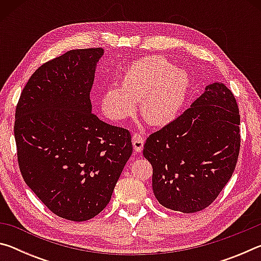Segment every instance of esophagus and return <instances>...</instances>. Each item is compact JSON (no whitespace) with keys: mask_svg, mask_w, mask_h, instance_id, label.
<instances>
[{"mask_svg":"<svg viewBox=\"0 0 261 261\" xmlns=\"http://www.w3.org/2000/svg\"><path fill=\"white\" fill-rule=\"evenodd\" d=\"M144 137L139 135V134H135L132 136V145H134L135 147V151L137 153H140L143 151V147H144Z\"/></svg>","mask_w":261,"mask_h":261,"instance_id":"obj_1","label":"esophagus"}]
</instances>
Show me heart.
I'll return each instance as SVG.
<instances>
[{"label":"heart","instance_id":"b5f03b06","mask_svg":"<svg viewBox=\"0 0 261 261\" xmlns=\"http://www.w3.org/2000/svg\"><path fill=\"white\" fill-rule=\"evenodd\" d=\"M191 87L187 70L163 56L144 57L129 65L114 86L101 95V107L110 120L131 116L139 102L140 115L152 125H166L178 117Z\"/></svg>","mask_w":261,"mask_h":261}]
</instances>
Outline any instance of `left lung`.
Listing matches in <instances>:
<instances>
[{"instance_id":"obj_1","label":"left lung","mask_w":261,"mask_h":261,"mask_svg":"<svg viewBox=\"0 0 261 261\" xmlns=\"http://www.w3.org/2000/svg\"><path fill=\"white\" fill-rule=\"evenodd\" d=\"M240 112L223 83L207 85L191 107L146 139L154 196L162 206L194 213L213 202L235 170Z\"/></svg>"}]
</instances>
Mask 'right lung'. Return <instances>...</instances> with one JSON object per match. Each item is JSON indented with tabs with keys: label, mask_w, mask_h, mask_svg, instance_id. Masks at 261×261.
Wrapping results in <instances>:
<instances>
[{
	"label": "right lung",
	"mask_w": 261,
	"mask_h": 261,
	"mask_svg": "<svg viewBox=\"0 0 261 261\" xmlns=\"http://www.w3.org/2000/svg\"><path fill=\"white\" fill-rule=\"evenodd\" d=\"M102 48L67 51L42 64L16 108L20 173L60 218L90 220L112 198L132 154L130 132L92 114L90 92Z\"/></svg>",
	"instance_id": "1"
}]
</instances>
